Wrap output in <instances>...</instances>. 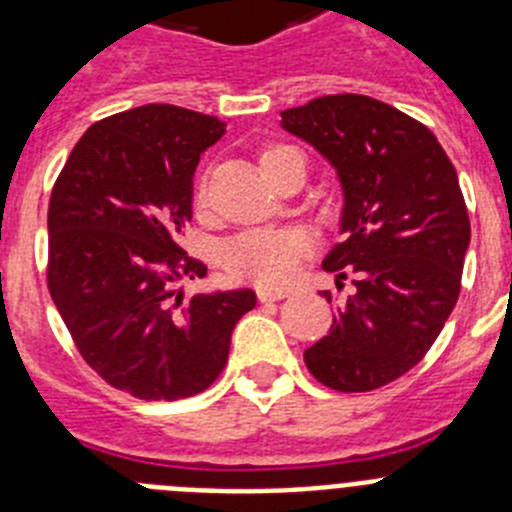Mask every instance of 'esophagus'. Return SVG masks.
Returning a JSON list of instances; mask_svg holds the SVG:
<instances>
[{
	"instance_id": "esophagus-1",
	"label": "esophagus",
	"mask_w": 512,
	"mask_h": 512,
	"mask_svg": "<svg viewBox=\"0 0 512 512\" xmlns=\"http://www.w3.org/2000/svg\"><path fill=\"white\" fill-rule=\"evenodd\" d=\"M287 295H289L287 289H269V287L256 289V297H259L261 302H277V300H284Z\"/></svg>"
}]
</instances>
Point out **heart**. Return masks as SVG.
I'll use <instances>...</instances> for the list:
<instances>
[{
	"instance_id": "obj_1",
	"label": "heart",
	"mask_w": 512,
	"mask_h": 512,
	"mask_svg": "<svg viewBox=\"0 0 512 512\" xmlns=\"http://www.w3.org/2000/svg\"><path fill=\"white\" fill-rule=\"evenodd\" d=\"M282 151L287 148H266L261 156L264 171ZM307 248L310 241L300 230H248L225 243L220 261L235 279H246L259 287H284L297 274Z\"/></svg>"
}]
</instances>
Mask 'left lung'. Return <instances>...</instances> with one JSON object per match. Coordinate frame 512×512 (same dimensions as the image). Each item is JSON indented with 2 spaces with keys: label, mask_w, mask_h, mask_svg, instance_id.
<instances>
[{
  "label": "left lung",
  "mask_w": 512,
  "mask_h": 512,
  "mask_svg": "<svg viewBox=\"0 0 512 512\" xmlns=\"http://www.w3.org/2000/svg\"><path fill=\"white\" fill-rule=\"evenodd\" d=\"M282 128L336 169L343 243L323 269L336 271L338 289L356 274V292L336 305L305 364L330 390H377L428 354L459 300L472 235L459 176L423 122L364 94L284 110Z\"/></svg>",
  "instance_id": "8db88e82"
}]
</instances>
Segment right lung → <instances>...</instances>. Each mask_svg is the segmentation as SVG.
I'll return each instance as SVG.
<instances>
[{"label":"right lung","mask_w":512,"mask_h":512,"mask_svg":"<svg viewBox=\"0 0 512 512\" xmlns=\"http://www.w3.org/2000/svg\"><path fill=\"white\" fill-rule=\"evenodd\" d=\"M225 122L143 104L94 122L48 205V289L79 354L140 400L200 395L220 377L251 289L184 295L207 266L187 256L192 176Z\"/></svg>","instance_id":"add662e5"}]
</instances>
